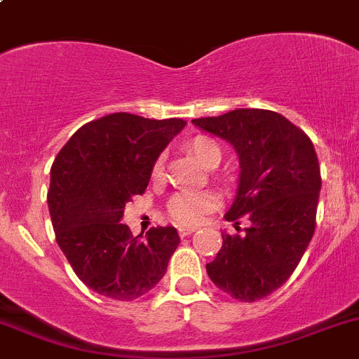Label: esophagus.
Here are the masks:
<instances>
[{
    "mask_svg": "<svg viewBox=\"0 0 359 359\" xmlns=\"http://www.w3.org/2000/svg\"><path fill=\"white\" fill-rule=\"evenodd\" d=\"M194 231H196V227H180L179 234L184 238V236H189V234H193Z\"/></svg>",
    "mask_w": 359,
    "mask_h": 359,
    "instance_id": "obj_1",
    "label": "esophagus"
}]
</instances>
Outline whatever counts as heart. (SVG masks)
<instances>
[{"label":"heart","instance_id":"1","mask_svg":"<svg viewBox=\"0 0 359 359\" xmlns=\"http://www.w3.org/2000/svg\"><path fill=\"white\" fill-rule=\"evenodd\" d=\"M187 149L194 154L206 168H215L222 158L220 146L206 135H196L187 142ZM165 158L159 156L154 161L151 177L154 182L163 179ZM220 205V196L215 191H179L168 203V213L179 226H200L208 213L215 212Z\"/></svg>","mask_w":359,"mask_h":359}]
</instances>
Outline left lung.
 <instances>
[{
    "mask_svg": "<svg viewBox=\"0 0 359 359\" xmlns=\"http://www.w3.org/2000/svg\"><path fill=\"white\" fill-rule=\"evenodd\" d=\"M233 144L240 156L238 194L226 220L252 226L222 233V248L206 264L210 280L240 302H255L287 283L314 229L321 172L313 142L280 112L234 109L193 119Z\"/></svg>",
    "mask_w": 359,
    "mask_h": 359,
    "instance_id": "left-lung-1",
    "label": "left lung"
}]
</instances>
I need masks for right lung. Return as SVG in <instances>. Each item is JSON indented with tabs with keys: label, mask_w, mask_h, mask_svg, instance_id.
I'll return each mask as SVG.
<instances>
[{
	"label": "right lung",
	"mask_w": 359,
	"mask_h": 359,
	"mask_svg": "<svg viewBox=\"0 0 359 359\" xmlns=\"http://www.w3.org/2000/svg\"><path fill=\"white\" fill-rule=\"evenodd\" d=\"M186 126L180 118L114 112L76 130L50 170L55 240L76 276L114 300H135L165 276L180 238L173 226L133 236L125 205L144 194L159 153Z\"/></svg>",
	"instance_id": "1"
}]
</instances>
